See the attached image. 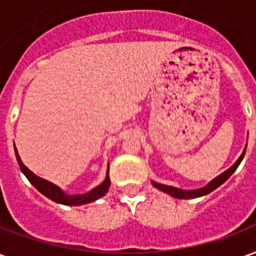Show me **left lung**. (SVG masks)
Segmentation results:
<instances>
[{
	"instance_id": "left-lung-1",
	"label": "left lung",
	"mask_w": 256,
	"mask_h": 256,
	"mask_svg": "<svg viewBox=\"0 0 256 256\" xmlns=\"http://www.w3.org/2000/svg\"><path fill=\"white\" fill-rule=\"evenodd\" d=\"M246 149H247V146L244 148L243 153H242L240 157L238 158L236 162L234 164V165H232L230 169H227V170L224 172V173H222L220 176H218L216 178H214V180L210 181V184H206V186H202V188L192 189V190H185V189H178V188H174V186H169V185L158 184V182H154V181H152V184H153L157 189H160V190H162V192L168 193V194H170V196H173V198H202V196H206V194L210 193L212 190H214L216 188H219L220 185L223 184V182H226V181H227L228 178L231 177L232 173L236 170V168L239 166V164L242 162V160H243V157H244Z\"/></svg>"
}]
</instances>
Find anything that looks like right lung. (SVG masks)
Segmentation results:
<instances>
[{
    "mask_svg": "<svg viewBox=\"0 0 256 256\" xmlns=\"http://www.w3.org/2000/svg\"><path fill=\"white\" fill-rule=\"evenodd\" d=\"M14 152L16 158H17V162H18L20 165V169L24 173L25 177L30 181V184H32L38 192H42L44 196H46V198H50V200L54 202L63 204V206H83V204H88V202H95V200H98L99 198L104 196L107 193V190H108V188H110V177H108V170H107L106 178H104V181H103L102 184L98 185L96 188L91 189L90 192L84 193V194H67V193H64L58 186H56V185L50 182V181L44 180L42 177H37L34 173H32V172L29 170L28 168L22 164L21 158H20L16 146Z\"/></svg>",
    "mask_w": 256,
    "mask_h": 256,
    "instance_id": "right-lung-1",
    "label": "right lung"
}]
</instances>
